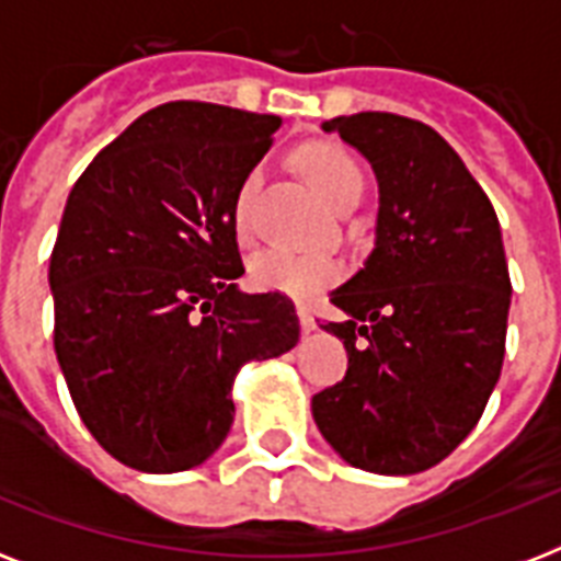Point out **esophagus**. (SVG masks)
Segmentation results:
<instances>
[{
	"label": "esophagus",
	"mask_w": 561,
	"mask_h": 561,
	"mask_svg": "<svg viewBox=\"0 0 561 561\" xmlns=\"http://www.w3.org/2000/svg\"><path fill=\"white\" fill-rule=\"evenodd\" d=\"M299 325H302V332L306 334H311L317 329L314 317H311V311H308L306 306H299Z\"/></svg>",
	"instance_id": "esophagus-1"
}]
</instances>
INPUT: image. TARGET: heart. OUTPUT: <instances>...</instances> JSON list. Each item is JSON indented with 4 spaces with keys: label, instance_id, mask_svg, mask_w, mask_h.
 <instances>
[{
    "label": "heart",
    "instance_id": "heart-1",
    "mask_svg": "<svg viewBox=\"0 0 561 561\" xmlns=\"http://www.w3.org/2000/svg\"><path fill=\"white\" fill-rule=\"evenodd\" d=\"M299 165L314 188L334 209H352L364 197V169L346 148L334 142H314L299 153ZM264 169H253L238 188L232 227L244 241L253 232V201L262 188ZM343 264L332 255L290 253V250H264L250 262L247 279L259 290H279L290 297H311L334 279H341Z\"/></svg>",
    "mask_w": 561,
    "mask_h": 561
}]
</instances>
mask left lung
Here are the masks:
<instances>
[{"instance_id": "left-lung-1", "label": "left lung", "mask_w": 561, "mask_h": 561, "mask_svg": "<svg viewBox=\"0 0 561 561\" xmlns=\"http://www.w3.org/2000/svg\"><path fill=\"white\" fill-rule=\"evenodd\" d=\"M323 130L373 162L381 206L375 250L332 294L346 320L323 325L350 369L311 410L346 462L416 474L469 436L501 378L513 299L501 224L434 127L373 110Z\"/></svg>"}]
</instances>
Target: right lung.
<instances>
[{"instance_id":"obj_1","label":"right lung","mask_w":561,"mask_h":561,"mask_svg":"<svg viewBox=\"0 0 561 561\" xmlns=\"http://www.w3.org/2000/svg\"><path fill=\"white\" fill-rule=\"evenodd\" d=\"M279 116L169 101L95 153L69 192L48 285L78 416L130 469L201 466L227 436L232 378L297 346L279 290L241 294L232 209Z\"/></svg>"}]
</instances>
